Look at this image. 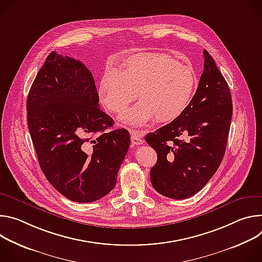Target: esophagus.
<instances>
[{
    "label": "esophagus",
    "instance_id": "esophagus-1",
    "mask_svg": "<svg viewBox=\"0 0 262 262\" xmlns=\"http://www.w3.org/2000/svg\"><path fill=\"white\" fill-rule=\"evenodd\" d=\"M130 133H131V141H132L133 144H136V146H138V144L142 143V139H141L142 132L141 131L131 129Z\"/></svg>",
    "mask_w": 262,
    "mask_h": 262
}]
</instances>
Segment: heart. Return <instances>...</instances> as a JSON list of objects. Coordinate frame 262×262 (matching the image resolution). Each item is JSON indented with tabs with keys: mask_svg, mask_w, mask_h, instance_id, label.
<instances>
[{
	"mask_svg": "<svg viewBox=\"0 0 262 262\" xmlns=\"http://www.w3.org/2000/svg\"><path fill=\"white\" fill-rule=\"evenodd\" d=\"M196 85L193 70L160 53L135 54L123 69L108 68L99 85L104 107L123 112L136 98L141 101L122 115V120L142 126L156 118L159 123L178 119L187 108Z\"/></svg>",
	"mask_w": 262,
	"mask_h": 262,
	"instance_id": "1",
	"label": "heart"
}]
</instances>
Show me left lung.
Segmentation results:
<instances>
[{"label":"left lung","instance_id":"1","mask_svg":"<svg viewBox=\"0 0 262 262\" xmlns=\"http://www.w3.org/2000/svg\"><path fill=\"white\" fill-rule=\"evenodd\" d=\"M203 54L204 71L185 111L146 135L157 153L151 183L157 192L170 199H187L200 191L217 170L226 151L232 98L213 58L206 50Z\"/></svg>","mask_w":262,"mask_h":262}]
</instances>
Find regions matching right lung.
I'll return each instance as SVG.
<instances>
[{
	"mask_svg": "<svg viewBox=\"0 0 262 262\" xmlns=\"http://www.w3.org/2000/svg\"><path fill=\"white\" fill-rule=\"evenodd\" d=\"M91 71L52 52L27 99L28 128L48 181L66 198L90 203L109 193L130 146L126 129L107 131Z\"/></svg>",
	"mask_w": 262,
	"mask_h": 262,
	"instance_id": "add662e5",
	"label": "right lung"
}]
</instances>
